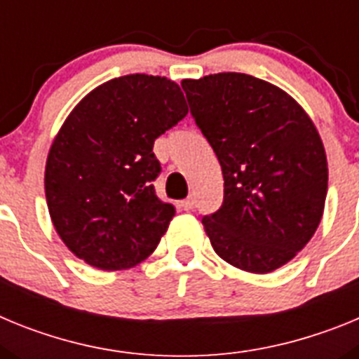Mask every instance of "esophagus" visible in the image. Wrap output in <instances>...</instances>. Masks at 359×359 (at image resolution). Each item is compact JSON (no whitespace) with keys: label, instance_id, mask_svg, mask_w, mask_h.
<instances>
[{"label":"esophagus","instance_id":"1","mask_svg":"<svg viewBox=\"0 0 359 359\" xmlns=\"http://www.w3.org/2000/svg\"><path fill=\"white\" fill-rule=\"evenodd\" d=\"M194 205H196L194 198H187V199H183V201H182L183 210H192V208H194Z\"/></svg>","mask_w":359,"mask_h":359}]
</instances>
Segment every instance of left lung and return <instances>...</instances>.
<instances>
[{"label":"left lung","instance_id":"8db88e82","mask_svg":"<svg viewBox=\"0 0 359 359\" xmlns=\"http://www.w3.org/2000/svg\"><path fill=\"white\" fill-rule=\"evenodd\" d=\"M190 113L224 177L223 207L203 217L212 248L248 273H269L315 236L327 196V156L304 107L246 73L183 79Z\"/></svg>","mask_w":359,"mask_h":359}]
</instances>
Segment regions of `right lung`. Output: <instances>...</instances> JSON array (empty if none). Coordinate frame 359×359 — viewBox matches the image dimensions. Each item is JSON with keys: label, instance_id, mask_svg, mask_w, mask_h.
I'll return each mask as SVG.
<instances>
[{"label": "right lung", "instance_id": "1", "mask_svg": "<svg viewBox=\"0 0 359 359\" xmlns=\"http://www.w3.org/2000/svg\"><path fill=\"white\" fill-rule=\"evenodd\" d=\"M187 113L176 82L145 73L111 79L73 107L44 167L50 217L73 255L116 271L156 250L176 210L154 194L152 145Z\"/></svg>", "mask_w": 359, "mask_h": 359}]
</instances>
